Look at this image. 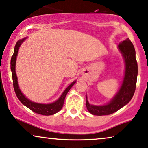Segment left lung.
Instances as JSON below:
<instances>
[{
    "label": "left lung",
    "instance_id": "1",
    "mask_svg": "<svg viewBox=\"0 0 148 148\" xmlns=\"http://www.w3.org/2000/svg\"><path fill=\"white\" fill-rule=\"evenodd\" d=\"M118 48L125 61V74L122 85L113 98L105 105L90 104L86 96V106L88 111L92 115L101 116L115 113L130 102L135 91L138 66L134 46L127 38L119 44Z\"/></svg>",
    "mask_w": 148,
    "mask_h": 148
}]
</instances>
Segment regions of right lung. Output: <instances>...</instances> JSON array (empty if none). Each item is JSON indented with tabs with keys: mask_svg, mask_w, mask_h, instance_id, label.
<instances>
[{
	"mask_svg": "<svg viewBox=\"0 0 148 148\" xmlns=\"http://www.w3.org/2000/svg\"><path fill=\"white\" fill-rule=\"evenodd\" d=\"M26 40V38L22 39L18 41L16 43V46L14 48V55L12 57V59H11V70H12V78H13V85H14V88L15 93H16L17 97L19 99V100L26 106L31 111H33L35 113L40 114V115H54V114L57 113L62 108L63 106V103H64V100L66 96L67 93L69 91V90L71 89V87L74 85L76 81H74L73 83L70 84L68 87L65 89V90L63 91V93L61 94L60 98L55 102H52L50 104H39L36 103V102H32L29 99H27L25 96L22 94V93L20 91L19 86H18V78H17L16 73V61L17 55H18V52L19 50V48L22 43Z\"/></svg>",
	"mask_w": 148,
	"mask_h": 148,
	"instance_id": "1",
	"label": "right lung"
}]
</instances>
